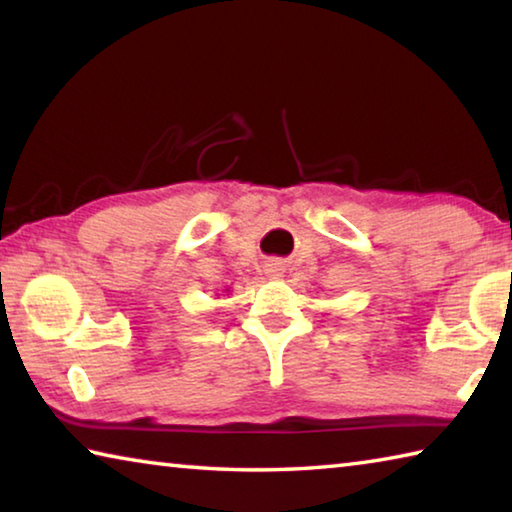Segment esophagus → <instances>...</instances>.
I'll return each mask as SVG.
<instances>
[{
  "label": "esophagus",
  "mask_w": 512,
  "mask_h": 512,
  "mask_svg": "<svg viewBox=\"0 0 512 512\" xmlns=\"http://www.w3.org/2000/svg\"><path fill=\"white\" fill-rule=\"evenodd\" d=\"M264 271L268 277H273V280H280V277L284 275V264L277 262V259H271V262H266Z\"/></svg>",
  "instance_id": "1"
}]
</instances>
